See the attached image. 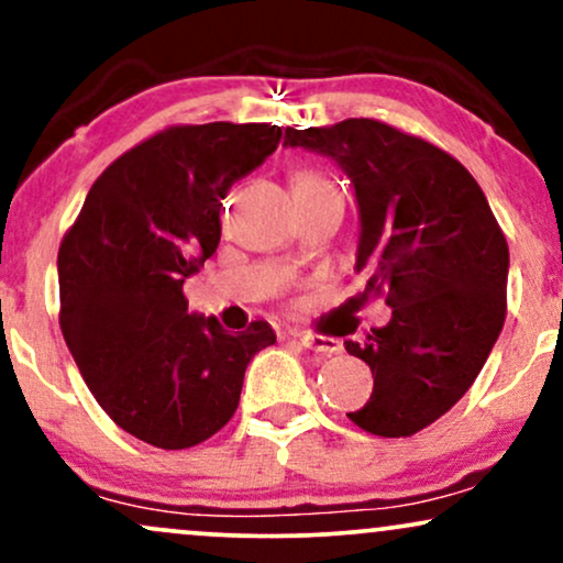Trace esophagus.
<instances>
[{
    "mask_svg": "<svg viewBox=\"0 0 563 563\" xmlns=\"http://www.w3.org/2000/svg\"><path fill=\"white\" fill-rule=\"evenodd\" d=\"M303 349H312L318 354H339L341 341L333 339V335H314V333H299L296 335Z\"/></svg>",
    "mask_w": 563,
    "mask_h": 563,
    "instance_id": "1",
    "label": "esophagus"
}]
</instances>
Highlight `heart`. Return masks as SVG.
Segmentation results:
<instances>
[{
    "instance_id": "1",
    "label": "heart",
    "mask_w": 563,
    "mask_h": 563,
    "mask_svg": "<svg viewBox=\"0 0 563 563\" xmlns=\"http://www.w3.org/2000/svg\"><path fill=\"white\" fill-rule=\"evenodd\" d=\"M294 187H333V185L328 183V179L322 177V174H314V172H301V174H296Z\"/></svg>"
}]
</instances>
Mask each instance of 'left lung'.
I'll return each instance as SVG.
<instances>
[{"label": "left lung", "instance_id": "obj_1", "mask_svg": "<svg viewBox=\"0 0 563 563\" xmlns=\"http://www.w3.org/2000/svg\"><path fill=\"white\" fill-rule=\"evenodd\" d=\"M352 179L360 209L354 269L391 320L346 352L371 365L373 394L346 412L376 437H412L479 376L506 322L508 243L466 166L384 121L286 129Z\"/></svg>", "mask_w": 563, "mask_h": 563}]
</instances>
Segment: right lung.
I'll return each mask as SVG.
<instances>
[{
	"mask_svg": "<svg viewBox=\"0 0 563 563\" xmlns=\"http://www.w3.org/2000/svg\"><path fill=\"white\" fill-rule=\"evenodd\" d=\"M280 137L230 121L153 134L95 179L57 251L63 339L102 410L153 448L214 437L275 344L264 320L230 333L190 314L183 286L217 251L222 198Z\"/></svg>",
	"mask_w": 563,
	"mask_h": 563,
	"instance_id": "1",
	"label": "right lung"
}]
</instances>
